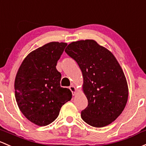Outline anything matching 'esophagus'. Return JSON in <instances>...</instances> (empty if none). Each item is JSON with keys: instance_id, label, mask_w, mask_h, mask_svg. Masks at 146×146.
<instances>
[{"instance_id": "obj_1", "label": "esophagus", "mask_w": 146, "mask_h": 146, "mask_svg": "<svg viewBox=\"0 0 146 146\" xmlns=\"http://www.w3.org/2000/svg\"><path fill=\"white\" fill-rule=\"evenodd\" d=\"M69 90H70V91H71V92H72V94H73V95L76 94V87H74V86H73V85H70V87H69Z\"/></svg>"}]
</instances>
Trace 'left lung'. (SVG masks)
<instances>
[{
  "instance_id": "obj_1",
  "label": "left lung",
  "mask_w": 146,
  "mask_h": 146,
  "mask_svg": "<svg viewBox=\"0 0 146 146\" xmlns=\"http://www.w3.org/2000/svg\"><path fill=\"white\" fill-rule=\"evenodd\" d=\"M65 52L83 76L88 105L81 112L82 119L94 127L108 125L122 113L128 99L127 80L117 59L93 40L71 42Z\"/></svg>"
}]
</instances>
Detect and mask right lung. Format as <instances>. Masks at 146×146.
Masks as SVG:
<instances>
[{
    "label": "right lung",
    "mask_w": 146,
    "mask_h": 146,
    "mask_svg": "<svg viewBox=\"0 0 146 146\" xmlns=\"http://www.w3.org/2000/svg\"><path fill=\"white\" fill-rule=\"evenodd\" d=\"M67 44L52 42L29 54L21 64L15 81V98L21 113L39 126L52 123L72 93L60 86L57 61Z\"/></svg>",
    "instance_id": "obj_1"
}]
</instances>
